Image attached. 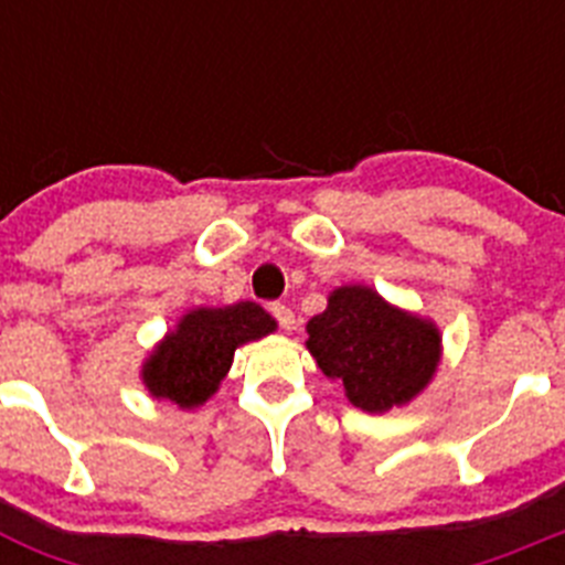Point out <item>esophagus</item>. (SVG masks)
Here are the masks:
<instances>
[{
  "label": "esophagus",
  "mask_w": 565,
  "mask_h": 565,
  "mask_svg": "<svg viewBox=\"0 0 565 565\" xmlns=\"http://www.w3.org/2000/svg\"><path fill=\"white\" fill-rule=\"evenodd\" d=\"M271 313H274V319L279 322V328H286V331H291L294 322H297V319H294V311L286 306V302H274Z\"/></svg>",
  "instance_id": "1"
}]
</instances>
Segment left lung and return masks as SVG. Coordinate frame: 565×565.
Instances as JSON below:
<instances>
[{"mask_svg":"<svg viewBox=\"0 0 565 565\" xmlns=\"http://www.w3.org/2000/svg\"><path fill=\"white\" fill-rule=\"evenodd\" d=\"M438 348L433 322L387 306L364 286L337 288L326 311L308 322V351L319 371L367 413L391 411L422 393L436 373Z\"/></svg>","mask_w":565,"mask_h":565,"instance_id":"left-lung-1","label":"left lung"}]
</instances>
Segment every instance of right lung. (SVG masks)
Here are the masks:
<instances>
[{"label": "right lung", "instance_id": "add662e5", "mask_svg": "<svg viewBox=\"0 0 565 565\" xmlns=\"http://www.w3.org/2000/svg\"><path fill=\"white\" fill-rule=\"evenodd\" d=\"M274 328L277 322L257 302L198 308L147 359L143 384L154 398L178 407L203 404L228 373L239 344L266 337Z\"/></svg>", "mask_w": 565, "mask_h": 565}]
</instances>
